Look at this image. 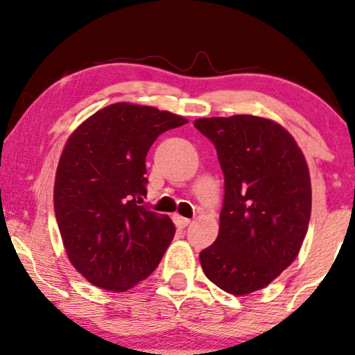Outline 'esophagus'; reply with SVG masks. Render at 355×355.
I'll use <instances>...</instances> for the list:
<instances>
[{
  "instance_id": "34e87169",
  "label": "esophagus",
  "mask_w": 355,
  "mask_h": 355,
  "mask_svg": "<svg viewBox=\"0 0 355 355\" xmlns=\"http://www.w3.org/2000/svg\"><path fill=\"white\" fill-rule=\"evenodd\" d=\"M174 223H176L178 227H187L189 225H191V220L189 218H184V216H179V215H174Z\"/></svg>"
}]
</instances>
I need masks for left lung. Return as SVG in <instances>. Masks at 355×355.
<instances>
[{
    "label": "left lung",
    "instance_id": "1",
    "mask_svg": "<svg viewBox=\"0 0 355 355\" xmlns=\"http://www.w3.org/2000/svg\"><path fill=\"white\" fill-rule=\"evenodd\" d=\"M225 174L220 232L200 252L207 278L226 293L263 289L297 257L312 211L307 162L288 130L259 116L203 118Z\"/></svg>",
    "mask_w": 355,
    "mask_h": 355
}]
</instances>
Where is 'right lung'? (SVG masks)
<instances>
[{
  "label": "right lung",
  "instance_id": "obj_1",
  "mask_svg": "<svg viewBox=\"0 0 355 355\" xmlns=\"http://www.w3.org/2000/svg\"><path fill=\"white\" fill-rule=\"evenodd\" d=\"M186 123L153 106L114 103L67 140L55 181L56 221L71 263L92 284L123 293L162 261L176 227L140 205L145 158L159 134Z\"/></svg>",
  "mask_w": 355,
  "mask_h": 355
}]
</instances>
